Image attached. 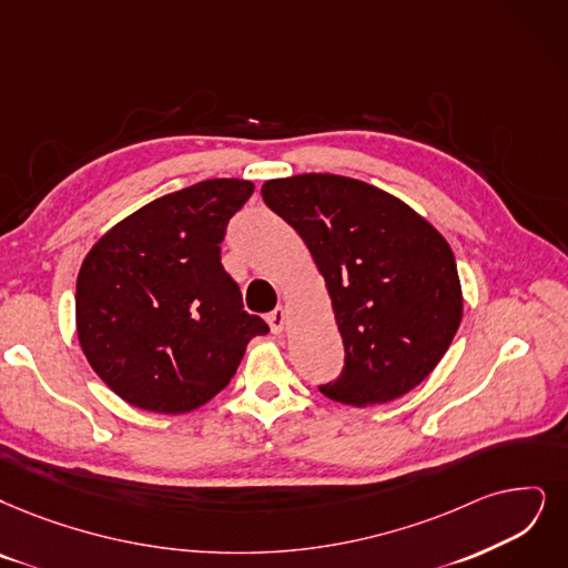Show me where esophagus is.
Returning a JSON list of instances; mask_svg holds the SVG:
<instances>
[{
  "instance_id": "1",
  "label": "esophagus",
  "mask_w": 568,
  "mask_h": 568,
  "mask_svg": "<svg viewBox=\"0 0 568 568\" xmlns=\"http://www.w3.org/2000/svg\"><path fill=\"white\" fill-rule=\"evenodd\" d=\"M286 320H288L286 307H277V310H272V312L267 314V324H270L272 333H282L284 326H286Z\"/></svg>"
}]
</instances>
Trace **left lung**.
<instances>
[{
	"label": "left lung",
	"instance_id": "obj_1",
	"mask_svg": "<svg viewBox=\"0 0 568 568\" xmlns=\"http://www.w3.org/2000/svg\"><path fill=\"white\" fill-rule=\"evenodd\" d=\"M261 193L326 280L345 368L322 394L366 407L413 392L462 324L447 240L403 200L358 179L298 174L270 179Z\"/></svg>",
	"mask_w": 568,
	"mask_h": 568
}]
</instances>
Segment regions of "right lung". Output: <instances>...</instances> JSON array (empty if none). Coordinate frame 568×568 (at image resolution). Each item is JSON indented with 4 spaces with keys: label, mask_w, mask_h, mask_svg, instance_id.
<instances>
[{
    "label": "right lung",
    "mask_w": 568,
    "mask_h": 568,
    "mask_svg": "<svg viewBox=\"0 0 568 568\" xmlns=\"http://www.w3.org/2000/svg\"><path fill=\"white\" fill-rule=\"evenodd\" d=\"M252 181L207 179L163 195L104 233L77 280L81 349L134 407L191 413L229 384L248 339L270 328L221 265Z\"/></svg>",
    "instance_id": "right-lung-1"
}]
</instances>
